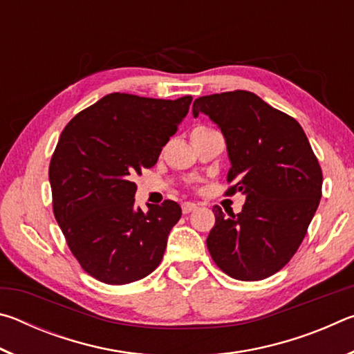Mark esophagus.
I'll return each instance as SVG.
<instances>
[{
  "label": "esophagus",
  "mask_w": 354,
  "mask_h": 354,
  "mask_svg": "<svg viewBox=\"0 0 354 354\" xmlns=\"http://www.w3.org/2000/svg\"><path fill=\"white\" fill-rule=\"evenodd\" d=\"M195 209H196L195 203H184V205H183V212L184 214H189L192 211H195Z\"/></svg>",
  "instance_id": "esophagus-1"
}]
</instances>
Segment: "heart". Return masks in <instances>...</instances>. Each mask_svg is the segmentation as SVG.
I'll return each mask as SVG.
<instances>
[{
	"mask_svg": "<svg viewBox=\"0 0 354 354\" xmlns=\"http://www.w3.org/2000/svg\"><path fill=\"white\" fill-rule=\"evenodd\" d=\"M200 128H205V127H196V128H195V129H200Z\"/></svg>",
	"mask_w": 354,
	"mask_h": 354,
	"instance_id": "1",
	"label": "heart"
}]
</instances>
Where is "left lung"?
<instances>
[{
	"instance_id": "obj_1",
	"label": "left lung",
	"mask_w": 354,
	"mask_h": 354,
	"mask_svg": "<svg viewBox=\"0 0 354 354\" xmlns=\"http://www.w3.org/2000/svg\"><path fill=\"white\" fill-rule=\"evenodd\" d=\"M221 129L231 169L226 195L247 196L242 212L227 217L214 206L207 250L220 270L241 281L279 272L297 253L322 198V169L295 118L247 91L195 100Z\"/></svg>"
}]
</instances>
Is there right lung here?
Instances as JSON below:
<instances>
[{
    "instance_id": "add662e5",
    "label": "right lung",
    "mask_w": 354,
    "mask_h": 354,
    "mask_svg": "<svg viewBox=\"0 0 354 354\" xmlns=\"http://www.w3.org/2000/svg\"><path fill=\"white\" fill-rule=\"evenodd\" d=\"M190 103V95L109 93L62 131L50 162L53 212L71 253L101 283H134L162 261L181 207L165 200L143 212L134 178L158 162Z\"/></svg>"
}]
</instances>
